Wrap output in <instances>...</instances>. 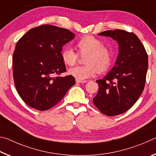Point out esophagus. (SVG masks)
Returning <instances> with one entry per match:
<instances>
[{"instance_id":"esophagus-1","label":"esophagus","mask_w":156,"mask_h":156,"mask_svg":"<svg viewBox=\"0 0 156 156\" xmlns=\"http://www.w3.org/2000/svg\"><path fill=\"white\" fill-rule=\"evenodd\" d=\"M76 83H87L86 80H78V79H76Z\"/></svg>"}]
</instances>
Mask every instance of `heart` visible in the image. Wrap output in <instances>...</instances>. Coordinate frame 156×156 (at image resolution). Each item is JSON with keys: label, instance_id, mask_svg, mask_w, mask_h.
Listing matches in <instances>:
<instances>
[{"label": "heart", "instance_id": "b5f03b06", "mask_svg": "<svg viewBox=\"0 0 156 156\" xmlns=\"http://www.w3.org/2000/svg\"><path fill=\"white\" fill-rule=\"evenodd\" d=\"M76 47L82 55L85 54V65L77 66L69 69L68 73L80 80L91 78L99 72H105L109 67L112 62V52L108 47L103 46L102 42L94 36H84L76 43ZM61 57L66 65L73 66L78 58V54L72 48L62 50Z\"/></svg>", "mask_w": 156, "mask_h": 156}]
</instances>
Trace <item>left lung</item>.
I'll return each mask as SVG.
<instances>
[{"label": "left lung", "instance_id": "obj_1", "mask_svg": "<svg viewBox=\"0 0 156 156\" xmlns=\"http://www.w3.org/2000/svg\"><path fill=\"white\" fill-rule=\"evenodd\" d=\"M98 36L117 41L118 55L115 65L102 79L96 80L99 90L94 104L104 114L113 116L125 112L136 103L144 87L148 56L136 34L115 30Z\"/></svg>", "mask_w": 156, "mask_h": 156}]
</instances>
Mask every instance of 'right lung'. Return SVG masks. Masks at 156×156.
Returning a JSON list of instances; mask_svg holds the SVG:
<instances>
[{
    "instance_id": "right-lung-1",
    "label": "right lung",
    "mask_w": 156,
    "mask_h": 156,
    "mask_svg": "<svg viewBox=\"0 0 156 156\" xmlns=\"http://www.w3.org/2000/svg\"><path fill=\"white\" fill-rule=\"evenodd\" d=\"M74 37L67 29L44 25L31 29L18 41L13 76L18 94L30 107L39 111L51 109L75 84L72 76L54 77L66 72L61 51Z\"/></svg>"
}]
</instances>
